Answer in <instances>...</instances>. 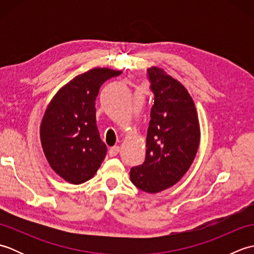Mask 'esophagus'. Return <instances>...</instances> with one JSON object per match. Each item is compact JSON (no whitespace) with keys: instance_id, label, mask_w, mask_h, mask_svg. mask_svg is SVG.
Masks as SVG:
<instances>
[{"instance_id":"obj_1","label":"esophagus","mask_w":254,"mask_h":254,"mask_svg":"<svg viewBox=\"0 0 254 254\" xmlns=\"http://www.w3.org/2000/svg\"><path fill=\"white\" fill-rule=\"evenodd\" d=\"M119 153H120V147L119 146H113L109 149V156L110 157H115Z\"/></svg>"}]
</instances>
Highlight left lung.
<instances>
[{
	"mask_svg": "<svg viewBox=\"0 0 254 254\" xmlns=\"http://www.w3.org/2000/svg\"><path fill=\"white\" fill-rule=\"evenodd\" d=\"M154 105L146 137V157L133 167L134 186L147 193L164 191L179 181L190 168L199 145L195 105L179 80L163 68L147 69Z\"/></svg>",
	"mask_w": 254,
	"mask_h": 254,
	"instance_id": "8db88e82",
	"label": "left lung"
}]
</instances>
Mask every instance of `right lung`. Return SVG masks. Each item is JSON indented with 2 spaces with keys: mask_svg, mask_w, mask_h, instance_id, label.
I'll list each match as a JSON object with an SVG mask.
<instances>
[{
  "mask_svg": "<svg viewBox=\"0 0 254 254\" xmlns=\"http://www.w3.org/2000/svg\"><path fill=\"white\" fill-rule=\"evenodd\" d=\"M121 71L95 67L77 75L55 95L40 124V141L51 168L80 185L95 176L107 154L96 124V98L107 79Z\"/></svg>",
  "mask_w": 254,
  "mask_h": 254,
  "instance_id": "add662e5",
  "label": "right lung"
}]
</instances>
